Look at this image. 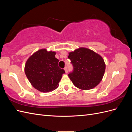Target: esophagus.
<instances>
[{"label":"esophagus","instance_id":"34e87169","mask_svg":"<svg viewBox=\"0 0 132 132\" xmlns=\"http://www.w3.org/2000/svg\"><path fill=\"white\" fill-rule=\"evenodd\" d=\"M64 70H65L66 73H68V69H67V67H65L64 68Z\"/></svg>","mask_w":132,"mask_h":132}]
</instances>
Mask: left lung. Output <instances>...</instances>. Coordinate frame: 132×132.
Here are the masks:
<instances>
[{"mask_svg":"<svg viewBox=\"0 0 132 132\" xmlns=\"http://www.w3.org/2000/svg\"><path fill=\"white\" fill-rule=\"evenodd\" d=\"M68 58L73 67L68 76L78 88L90 90L101 81L106 65L99 54L89 49L80 48L70 52Z\"/></svg>","mask_w":132,"mask_h":132,"instance_id":"1","label":"left lung"}]
</instances>
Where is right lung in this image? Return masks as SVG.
I'll return each instance as SVG.
<instances>
[{
  "label": "right lung",
  "instance_id": "1",
  "mask_svg": "<svg viewBox=\"0 0 132 132\" xmlns=\"http://www.w3.org/2000/svg\"><path fill=\"white\" fill-rule=\"evenodd\" d=\"M55 52L46 49L38 50L27 59L25 72L27 79L35 89L43 93L55 90L65 73L58 67L59 60Z\"/></svg>",
  "mask_w": 132,
  "mask_h": 132
}]
</instances>
